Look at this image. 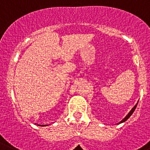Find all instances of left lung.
<instances>
[{
	"mask_svg": "<svg viewBox=\"0 0 150 150\" xmlns=\"http://www.w3.org/2000/svg\"><path fill=\"white\" fill-rule=\"evenodd\" d=\"M137 104H138V103H136V104H135V106H134V107H133V108H132V110H130V111H129V113H128V114H127V115H126V117H124V119H122V120H121V121H120V122H119V123H118V124H121V123H124V122H125V121H127V119H128L129 117H130V116L132 115V113H133V112H134V111H135V108H136V107H137Z\"/></svg>",
	"mask_w": 150,
	"mask_h": 150,
	"instance_id": "1",
	"label": "left lung"
}]
</instances>
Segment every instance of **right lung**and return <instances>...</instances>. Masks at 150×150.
<instances>
[{
  "label": "right lung",
  "mask_w": 150,
  "mask_h": 150,
  "mask_svg": "<svg viewBox=\"0 0 150 150\" xmlns=\"http://www.w3.org/2000/svg\"><path fill=\"white\" fill-rule=\"evenodd\" d=\"M38 126H41V125H38ZM43 126H47V125H42V127H43Z\"/></svg>",
  "instance_id": "1"
}]
</instances>
